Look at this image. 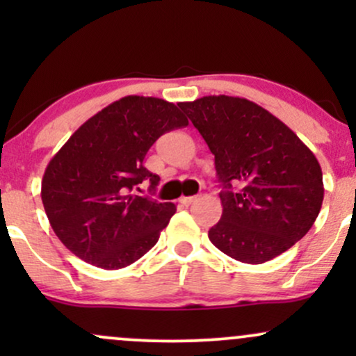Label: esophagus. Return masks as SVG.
Returning <instances> with one entry per match:
<instances>
[{"instance_id": "obj_1", "label": "esophagus", "mask_w": 356, "mask_h": 356, "mask_svg": "<svg viewBox=\"0 0 356 356\" xmlns=\"http://www.w3.org/2000/svg\"><path fill=\"white\" fill-rule=\"evenodd\" d=\"M195 201H197V197H195V195H187V197L179 199V202L184 204V206H191V204L195 202Z\"/></svg>"}]
</instances>
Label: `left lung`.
Segmentation results:
<instances>
[{"label": "left lung", "mask_w": 356, "mask_h": 356, "mask_svg": "<svg viewBox=\"0 0 356 356\" xmlns=\"http://www.w3.org/2000/svg\"><path fill=\"white\" fill-rule=\"evenodd\" d=\"M179 107L214 154L222 216L209 229L219 251L261 264L295 246L323 204L316 157L280 118L254 102L209 95Z\"/></svg>", "instance_id": "1"}]
</instances>
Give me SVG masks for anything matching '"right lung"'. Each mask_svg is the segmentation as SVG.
Returning <instances> with one entry per match:
<instances>
[{
  "label": "right lung",
  "mask_w": 356,
  "mask_h": 356,
  "mask_svg": "<svg viewBox=\"0 0 356 356\" xmlns=\"http://www.w3.org/2000/svg\"><path fill=\"white\" fill-rule=\"evenodd\" d=\"M189 124L177 105L129 95L100 110L53 155L42 181L51 229L80 259L120 269L155 246L175 204L134 195L144 181L161 177L144 159L162 134Z\"/></svg>",
  "instance_id": "add662e5"
}]
</instances>
